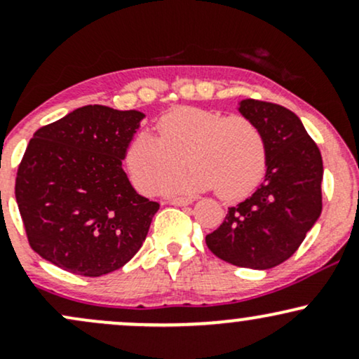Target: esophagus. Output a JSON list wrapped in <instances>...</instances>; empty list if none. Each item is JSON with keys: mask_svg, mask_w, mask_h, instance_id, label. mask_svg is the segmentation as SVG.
Segmentation results:
<instances>
[{"mask_svg": "<svg viewBox=\"0 0 359 359\" xmlns=\"http://www.w3.org/2000/svg\"><path fill=\"white\" fill-rule=\"evenodd\" d=\"M167 203L172 205H189L192 204V199L191 197H172V199H168Z\"/></svg>", "mask_w": 359, "mask_h": 359, "instance_id": "esophagus-1", "label": "esophagus"}]
</instances>
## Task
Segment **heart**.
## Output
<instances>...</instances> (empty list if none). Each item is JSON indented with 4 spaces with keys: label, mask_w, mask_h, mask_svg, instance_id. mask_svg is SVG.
<instances>
[{
    "label": "heart",
    "mask_w": 359,
    "mask_h": 359,
    "mask_svg": "<svg viewBox=\"0 0 359 359\" xmlns=\"http://www.w3.org/2000/svg\"><path fill=\"white\" fill-rule=\"evenodd\" d=\"M158 138L140 131L128 143L125 162L131 180L142 192L154 194L172 177L165 191L172 194L216 189L224 201L246 197L265 177L266 142L262 130L241 114L180 106L156 121Z\"/></svg>",
    "instance_id": "1"
}]
</instances>
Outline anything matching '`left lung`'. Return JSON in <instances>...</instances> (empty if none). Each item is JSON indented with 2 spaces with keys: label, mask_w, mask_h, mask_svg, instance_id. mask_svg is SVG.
I'll use <instances>...</instances> for the list:
<instances>
[{
  "label": "left lung",
  "mask_w": 359,
  "mask_h": 359,
  "mask_svg": "<svg viewBox=\"0 0 359 359\" xmlns=\"http://www.w3.org/2000/svg\"><path fill=\"white\" fill-rule=\"evenodd\" d=\"M238 111L262 130L266 174L253 196L229 208L205 245L217 258L243 269L269 270L297 251L323 211V156L290 109L243 100Z\"/></svg>",
  "instance_id": "8db88e82"
}]
</instances>
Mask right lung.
Instances as JSON below:
<instances>
[{"mask_svg": "<svg viewBox=\"0 0 359 359\" xmlns=\"http://www.w3.org/2000/svg\"><path fill=\"white\" fill-rule=\"evenodd\" d=\"M143 118L89 104L35 131L15 196L28 243L43 259L101 277L142 248L160 204L135 191L123 160Z\"/></svg>", "mask_w": 359, "mask_h": 359, "instance_id": "add662e5", "label": "right lung"}]
</instances>
